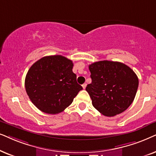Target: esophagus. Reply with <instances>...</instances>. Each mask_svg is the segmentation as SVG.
I'll use <instances>...</instances> for the list:
<instances>
[{
    "label": "esophagus",
    "mask_w": 156,
    "mask_h": 156,
    "mask_svg": "<svg viewBox=\"0 0 156 156\" xmlns=\"http://www.w3.org/2000/svg\"><path fill=\"white\" fill-rule=\"evenodd\" d=\"M82 87H83V89L86 88V83L83 84V85H82Z\"/></svg>",
    "instance_id": "1"
}]
</instances>
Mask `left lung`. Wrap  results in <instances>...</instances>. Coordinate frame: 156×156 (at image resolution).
I'll return each instance as SVG.
<instances>
[{
    "instance_id": "8db88e82",
    "label": "left lung",
    "mask_w": 156,
    "mask_h": 156,
    "mask_svg": "<svg viewBox=\"0 0 156 156\" xmlns=\"http://www.w3.org/2000/svg\"><path fill=\"white\" fill-rule=\"evenodd\" d=\"M92 82L87 86L92 104L100 113L112 117L131 105L138 78L130 67L116 61H102L89 65Z\"/></svg>"
}]
</instances>
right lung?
I'll return each instance as SVG.
<instances>
[{
  "label": "right lung",
  "instance_id": "right-lung-1",
  "mask_svg": "<svg viewBox=\"0 0 156 156\" xmlns=\"http://www.w3.org/2000/svg\"><path fill=\"white\" fill-rule=\"evenodd\" d=\"M73 66L72 61L55 55L43 57L30 68L25 87L29 98L40 111L48 114L61 113L82 90Z\"/></svg>",
  "mask_w": 156,
  "mask_h": 156
}]
</instances>
